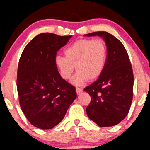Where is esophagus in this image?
<instances>
[{
	"label": "esophagus",
	"mask_w": 150,
	"mask_h": 150,
	"mask_svg": "<svg viewBox=\"0 0 150 150\" xmlns=\"http://www.w3.org/2000/svg\"><path fill=\"white\" fill-rule=\"evenodd\" d=\"M76 93L77 95H80L83 91V88H76Z\"/></svg>",
	"instance_id": "34e87169"
}]
</instances>
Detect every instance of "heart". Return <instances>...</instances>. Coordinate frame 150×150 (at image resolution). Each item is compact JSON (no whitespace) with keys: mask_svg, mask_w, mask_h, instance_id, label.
Wrapping results in <instances>:
<instances>
[{"mask_svg":"<svg viewBox=\"0 0 150 150\" xmlns=\"http://www.w3.org/2000/svg\"><path fill=\"white\" fill-rule=\"evenodd\" d=\"M64 53L65 57L57 55L54 60L60 76L64 80L69 79L76 66L77 73L72 83L81 86L87 80H95L102 74L106 62L107 47L101 39H81L67 47Z\"/></svg>","mask_w":150,"mask_h":150,"instance_id":"heart-1","label":"heart"}]
</instances>
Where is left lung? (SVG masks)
I'll use <instances>...</instances> for the list:
<instances>
[{
  "label": "left lung",
  "instance_id": "obj_1",
  "mask_svg": "<svg viewBox=\"0 0 150 150\" xmlns=\"http://www.w3.org/2000/svg\"><path fill=\"white\" fill-rule=\"evenodd\" d=\"M85 36H100L107 47V59L100 76L84 90L91 97L88 117L99 127L117 125L126 117L133 99L134 74L127 50L122 42L105 31Z\"/></svg>",
  "mask_w": 150,
  "mask_h": 150
}]
</instances>
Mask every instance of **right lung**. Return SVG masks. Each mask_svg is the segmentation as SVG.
I'll use <instances>...</instances> for the list:
<instances>
[{"mask_svg": "<svg viewBox=\"0 0 150 150\" xmlns=\"http://www.w3.org/2000/svg\"><path fill=\"white\" fill-rule=\"evenodd\" d=\"M71 36L41 33L27 44L20 57L16 79L20 106L39 129L58 125L76 98L75 87L60 76L54 62L57 51Z\"/></svg>", "mask_w": 150, "mask_h": 150, "instance_id": "right-lung-1", "label": "right lung"}]
</instances>
